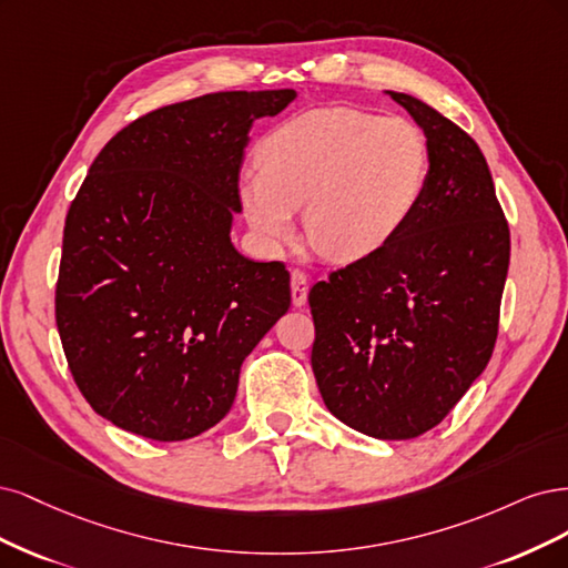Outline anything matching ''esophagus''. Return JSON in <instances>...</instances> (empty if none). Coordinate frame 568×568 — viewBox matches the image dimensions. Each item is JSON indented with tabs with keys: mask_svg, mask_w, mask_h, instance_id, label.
<instances>
[{
	"mask_svg": "<svg viewBox=\"0 0 568 568\" xmlns=\"http://www.w3.org/2000/svg\"><path fill=\"white\" fill-rule=\"evenodd\" d=\"M290 292H292V304L304 306L308 295V276L302 268H292L290 273Z\"/></svg>",
	"mask_w": 568,
	"mask_h": 568,
	"instance_id": "obj_1",
	"label": "esophagus"
}]
</instances>
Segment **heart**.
I'll use <instances>...</instances> for the list:
<instances>
[{
	"instance_id": "heart-1",
	"label": "heart",
	"mask_w": 568,
	"mask_h": 568,
	"mask_svg": "<svg viewBox=\"0 0 568 568\" xmlns=\"http://www.w3.org/2000/svg\"><path fill=\"white\" fill-rule=\"evenodd\" d=\"M257 168L237 195L262 241H292L295 210L306 205L308 241L325 257L352 262L406 226L427 186L429 149L404 118L321 108L273 126Z\"/></svg>"
}]
</instances>
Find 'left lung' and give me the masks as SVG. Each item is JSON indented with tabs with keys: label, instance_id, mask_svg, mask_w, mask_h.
<instances>
[{
	"label": "left lung",
	"instance_id": "obj_1",
	"mask_svg": "<svg viewBox=\"0 0 568 568\" xmlns=\"http://www.w3.org/2000/svg\"><path fill=\"white\" fill-rule=\"evenodd\" d=\"M389 97L427 136L423 200L387 245L311 287L308 306L327 410L400 442L442 423L490 361L509 226L477 141L419 99Z\"/></svg>",
	"mask_w": 568,
	"mask_h": 568
}]
</instances>
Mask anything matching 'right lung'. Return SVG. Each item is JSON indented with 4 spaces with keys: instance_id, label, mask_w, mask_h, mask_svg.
Here are the masks:
<instances>
[{
    "instance_id": "right-lung-1",
    "label": "right lung",
    "mask_w": 568,
    "mask_h": 568,
    "mask_svg": "<svg viewBox=\"0 0 568 568\" xmlns=\"http://www.w3.org/2000/svg\"><path fill=\"white\" fill-rule=\"evenodd\" d=\"M295 89L219 91L120 130L70 203L57 325L78 389L153 442L214 427L241 363L290 306L283 262L231 245L247 132Z\"/></svg>"
}]
</instances>
